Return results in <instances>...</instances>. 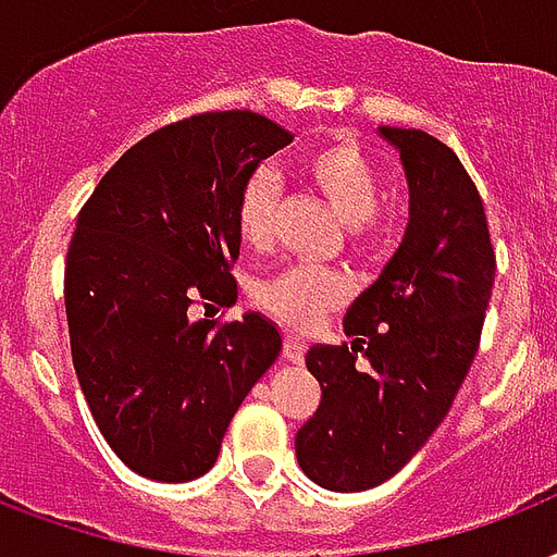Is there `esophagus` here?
Listing matches in <instances>:
<instances>
[{
  "label": "esophagus",
  "instance_id": "esophagus-1",
  "mask_svg": "<svg viewBox=\"0 0 557 557\" xmlns=\"http://www.w3.org/2000/svg\"><path fill=\"white\" fill-rule=\"evenodd\" d=\"M304 354H307V345L298 339V336H286L283 339V357L289 362H300L304 360Z\"/></svg>",
  "mask_w": 557,
  "mask_h": 557
}]
</instances>
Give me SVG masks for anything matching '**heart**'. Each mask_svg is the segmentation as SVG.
<instances>
[{
  "label": "heart",
  "mask_w": 557,
  "mask_h": 557,
  "mask_svg": "<svg viewBox=\"0 0 557 557\" xmlns=\"http://www.w3.org/2000/svg\"><path fill=\"white\" fill-rule=\"evenodd\" d=\"M307 183L348 224L357 250H377L386 242V221L377 218L383 176L377 164L351 141L321 144L304 159ZM280 176L274 168H257L242 185L236 206L238 236L253 250H265L277 233ZM351 298V280L331 268L295 265L259 283L257 304L289 327H310L324 312L339 310Z\"/></svg>",
  "instance_id": "heart-1"
}]
</instances>
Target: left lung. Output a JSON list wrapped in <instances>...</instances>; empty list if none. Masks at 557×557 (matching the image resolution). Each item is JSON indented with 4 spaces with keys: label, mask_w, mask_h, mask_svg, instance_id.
Here are the masks:
<instances>
[{
    "label": "left lung",
    "mask_w": 557,
    "mask_h": 557,
    "mask_svg": "<svg viewBox=\"0 0 557 557\" xmlns=\"http://www.w3.org/2000/svg\"><path fill=\"white\" fill-rule=\"evenodd\" d=\"M381 135L401 152L410 185L405 242L345 312L351 345L307 354L321 401L295 436L300 469L336 493L393 478L446 419L496 277L484 203L455 150L422 129Z\"/></svg>",
    "instance_id": "obj_1"
}]
</instances>
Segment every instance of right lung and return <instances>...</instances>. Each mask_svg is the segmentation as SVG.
Segmentation results:
<instances>
[{
    "label": "right lung",
    "instance_id": "add662e5",
    "mask_svg": "<svg viewBox=\"0 0 557 557\" xmlns=\"http://www.w3.org/2000/svg\"><path fill=\"white\" fill-rule=\"evenodd\" d=\"M292 135L257 111L168 123L111 164L76 218L64 265L70 354L111 451L152 481L212 469L230 419L277 360V327L233 307L242 185Z\"/></svg>",
    "mask_w": 557,
    "mask_h": 557
}]
</instances>
